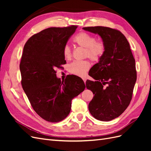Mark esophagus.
<instances>
[{
	"instance_id": "1",
	"label": "esophagus",
	"mask_w": 151,
	"mask_h": 151,
	"mask_svg": "<svg viewBox=\"0 0 151 151\" xmlns=\"http://www.w3.org/2000/svg\"><path fill=\"white\" fill-rule=\"evenodd\" d=\"M83 81H84V83H86V79L85 78H83Z\"/></svg>"
}]
</instances>
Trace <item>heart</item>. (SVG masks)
<instances>
[{
  "label": "heart",
  "mask_w": 151,
  "mask_h": 151,
  "mask_svg": "<svg viewBox=\"0 0 151 151\" xmlns=\"http://www.w3.org/2000/svg\"><path fill=\"white\" fill-rule=\"evenodd\" d=\"M74 41L79 47L85 48L84 55L93 61L99 60L104 53V44L102 42H96L94 36L84 32L77 35ZM63 54L66 59L71 58L72 51L69 45H65L63 49ZM90 66L89 62L87 60L75 61L69 65V70L73 74L83 77L89 69Z\"/></svg>",
  "instance_id": "b5f03b06"
}]
</instances>
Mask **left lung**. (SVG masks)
I'll use <instances>...</instances> for the list:
<instances>
[{
    "label": "left lung",
    "instance_id": "obj_1",
    "mask_svg": "<svg viewBox=\"0 0 151 151\" xmlns=\"http://www.w3.org/2000/svg\"><path fill=\"white\" fill-rule=\"evenodd\" d=\"M98 35L105 47L103 56L91 68L86 88L94 96L89 103L96 119L108 122L119 116L129 106L137 79L135 61L125 36L120 31L104 26L86 27Z\"/></svg>",
    "mask_w": 151,
    "mask_h": 151
}]
</instances>
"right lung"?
<instances>
[{
    "label": "right lung",
    "mask_w": 151,
    "mask_h": 151,
    "mask_svg": "<svg viewBox=\"0 0 151 151\" xmlns=\"http://www.w3.org/2000/svg\"><path fill=\"white\" fill-rule=\"evenodd\" d=\"M77 28H49L27 41L20 63L21 84L32 107L43 119L58 122L68 115L73 98L84 90L79 77L61 81L55 68L65 64L63 49Z\"/></svg>",
    "instance_id": "obj_1"
}]
</instances>
